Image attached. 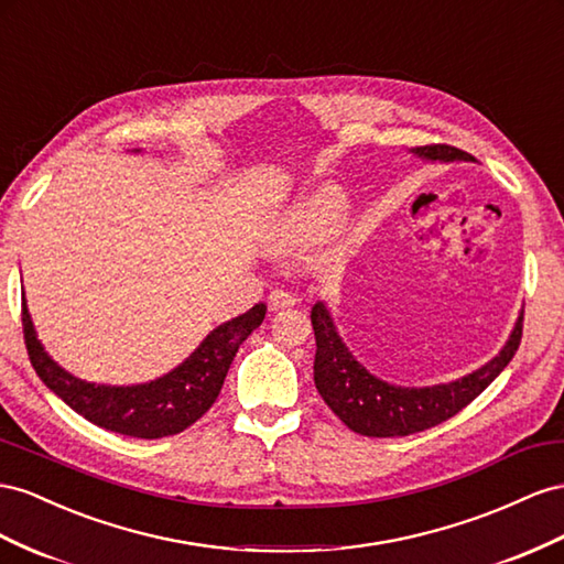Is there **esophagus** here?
Wrapping results in <instances>:
<instances>
[{
    "mask_svg": "<svg viewBox=\"0 0 564 564\" xmlns=\"http://www.w3.org/2000/svg\"><path fill=\"white\" fill-rule=\"evenodd\" d=\"M296 303V299H294V294H289V292H284V289H275V292H270V296H268V306H270V311H282V308H292Z\"/></svg>",
    "mask_w": 564,
    "mask_h": 564,
    "instance_id": "34e87169",
    "label": "esophagus"
}]
</instances>
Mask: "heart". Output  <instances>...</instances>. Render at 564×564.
I'll use <instances>...</instances> for the list:
<instances>
[{"label":"heart","instance_id":"heart-1","mask_svg":"<svg viewBox=\"0 0 564 564\" xmlns=\"http://www.w3.org/2000/svg\"><path fill=\"white\" fill-rule=\"evenodd\" d=\"M341 213V199L334 194H319L313 202L303 206L294 216V227L301 232H317L329 227Z\"/></svg>","mask_w":564,"mask_h":564}]
</instances>
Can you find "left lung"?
<instances>
[{
	"mask_svg": "<svg viewBox=\"0 0 564 564\" xmlns=\"http://www.w3.org/2000/svg\"><path fill=\"white\" fill-rule=\"evenodd\" d=\"M413 154L430 161H475V156H469L467 151L451 144L415 147ZM311 323L317 346L313 370L319 395L351 432L387 438L436 427V424L458 415L463 408L475 401L506 370V365L520 348L524 311L517 319L510 341L491 362H486L481 370L458 379V382L424 389L391 387L365 370L341 344L325 303H315L311 311Z\"/></svg>",
	"mask_w": 564,
	"mask_h": 564,
	"instance_id": "obj_1",
	"label": "left lung"
}]
</instances>
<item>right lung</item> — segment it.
Listing matches in <instances>:
<instances>
[{"label":"right lung","instance_id":"right-lung-1","mask_svg":"<svg viewBox=\"0 0 564 564\" xmlns=\"http://www.w3.org/2000/svg\"><path fill=\"white\" fill-rule=\"evenodd\" d=\"M263 317L265 306L256 303L245 315L213 329L180 368L156 382L97 387L61 370L37 341L25 303L21 311L28 358L42 382L97 427L134 438H163L192 427L216 403L241 341L263 323Z\"/></svg>","mask_w":564,"mask_h":564}]
</instances>
